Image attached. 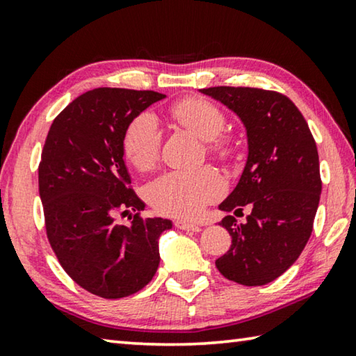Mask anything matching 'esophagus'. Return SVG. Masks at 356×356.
Here are the masks:
<instances>
[{
    "mask_svg": "<svg viewBox=\"0 0 356 356\" xmlns=\"http://www.w3.org/2000/svg\"><path fill=\"white\" fill-rule=\"evenodd\" d=\"M174 226L182 229V231H193V232H197L201 231V227L197 225H193L190 221H185V220H176L174 221Z\"/></svg>",
    "mask_w": 356,
    "mask_h": 356,
    "instance_id": "34e87169",
    "label": "esophagus"
}]
</instances>
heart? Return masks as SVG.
<instances>
[{
  "label": "heart",
  "instance_id": "obj_1",
  "mask_svg": "<svg viewBox=\"0 0 356 356\" xmlns=\"http://www.w3.org/2000/svg\"><path fill=\"white\" fill-rule=\"evenodd\" d=\"M171 116L204 141H212L225 127V116L213 104L202 99H185L171 108ZM161 131L159 120L144 111L131 120L124 135V152L136 170L147 171L160 155ZM210 152L229 155L225 141H212ZM226 182L213 168L196 171H170L147 186V200L161 213L195 218L206 206L225 195Z\"/></svg>",
  "mask_w": 356,
  "mask_h": 356
}]
</instances>
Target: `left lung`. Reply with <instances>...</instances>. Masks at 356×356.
<instances>
[{
	"instance_id": "left-lung-1",
	"label": "left lung",
	"mask_w": 356,
	"mask_h": 356,
	"mask_svg": "<svg viewBox=\"0 0 356 356\" xmlns=\"http://www.w3.org/2000/svg\"><path fill=\"white\" fill-rule=\"evenodd\" d=\"M242 120L248 159L234 191L220 204L222 212L242 213L221 220L231 248L215 261L225 278L242 286H264L297 261L311 237L321 201L322 180L314 138L293 102L257 88L200 89Z\"/></svg>"
}]
</instances>
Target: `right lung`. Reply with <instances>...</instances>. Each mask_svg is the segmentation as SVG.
<instances>
[{"instance_id":"add662e5","label":"right lung","mask_w":356,"mask_h":356,"mask_svg":"<svg viewBox=\"0 0 356 356\" xmlns=\"http://www.w3.org/2000/svg\"><path fill=\"white\" fill-rule=\"evenodd\" d=\"M165 99L154 91L97 88L76 97L53 120L39 163V195L48 242L61 267L84 291L124 298L149 284L160 264L159 238L170 220L141 212L130 188L124 135L138 114Z\"/></svg>"}]
</instances>
